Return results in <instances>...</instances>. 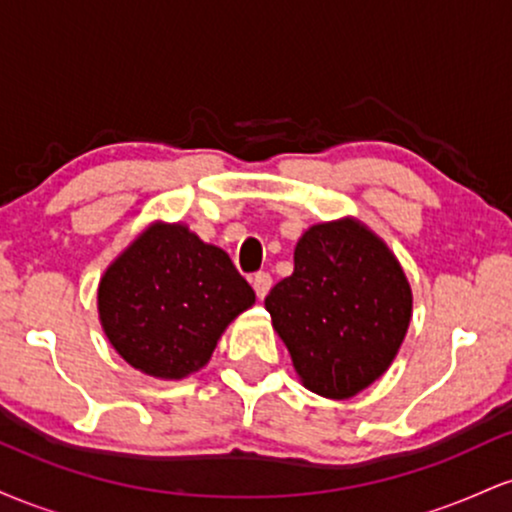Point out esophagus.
<instances>
[{
	"instance_id": "34e87169",
	"label": "esophagus",
	"mask_w": 512,
	"mask_h": 512,
	"mask_svg": "<svg viewBox=\"0 0 512 512\" xmlns=\"http://www.w3.org/2000/svg\"><path fill=\"white\" fill-rule=\"evenodd\" d=\"M252 289H255L257 298L264 301V296H267L269 289H272V274L269 272H257L252 276Z\"/></svg>"
}]
</instances>
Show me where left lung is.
Returning <instances> with one entry per match:
<instances>
[{"label":"left lung","mask_w":512,"mask_h":512,"mask_svg":"<svg viewBox=\"0 0 512 512\" xmlns=\"http://www.w3.org/2000/svg\"><path fill=\"white\" fill-rule=\"evenodd\" d=\"M293 264L264 298L274 330L308 390L354 397L385 373L407 334V276L383 240L354 219L305 231Z\"/></svg>","instance_id":"1"}]
</instances>
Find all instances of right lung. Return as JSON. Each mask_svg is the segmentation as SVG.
<instances>
[{
	"mask_svg": "<svg viewBox=\"0 0 512 512\" xmlns=\"http://www.w3.org/2000/svg\"><path fill=\"white\" fill-rule=\"evenodd\" d=\"M255 303L231 257L185 226L156 223L101 279L103 330L129 366L180 380L214 354L228 322Z\"/></svg>",
	"mask_w": 512,
	"mask_h": 512,
	"instance_id": "obj_1",
	"label": "right lung"
}]
</instances>
